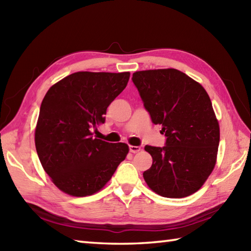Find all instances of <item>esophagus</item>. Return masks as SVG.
Listing matches in <instances>:
<instances>
[{
	"instance_id": "1",
	"label": "esophagus",
	"mask_w": 251,
	"mask_h": 251,
	"mask_svg": "<svg viewBox=\"0 0 251 251\" xmlns=\"http://www.w3.org/2000/svg\"><path fill=\"white\" fill-rule=\"evenodd\" d=\"M141 150L140 147H136V146H129V151L131 153H138Z\"/></svg>"
}]
</instances>
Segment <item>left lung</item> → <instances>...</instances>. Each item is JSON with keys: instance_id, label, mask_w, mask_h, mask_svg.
Instances as JSON below:
<instances>
[{"instance_id": "1", "label": "left lung", "mask_w": 251, "mask_h": 251, "mask_svg": "<svg viewBox=\"0 0 251 251\" xmlns=\"http://www.w3.org/2000/svg\"><path fill=\"white\" fill-rule=\"evenodd\" d=\"M131 79L153 124H161L166 137L163 148L145 147L153 158L143 173L147 184L168 199L195 193L215 167L220 140L209 96L176 69L138 71Z\"/></svg>"}]
</instances>
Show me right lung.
<instances>
[{"mask_svg":"<svg viewBox=\"0 0 251 251\" xmlns=\"http://www.w3.org/2000/svg\"><path fill=\"white\" fill-rule=\"evenodd\" d=\"M129 72H75L56 83L42 101L35 148L46 174L65 193L83 197L100 191L129 149L93 138L106 109L126 87Z\"/></svg>","mask_w":251,"mask_h":251,"instance_id":"1","label":"right lung"}]
</instances>
